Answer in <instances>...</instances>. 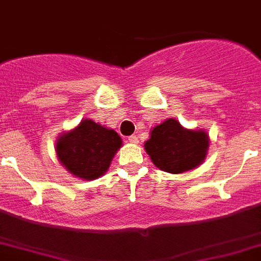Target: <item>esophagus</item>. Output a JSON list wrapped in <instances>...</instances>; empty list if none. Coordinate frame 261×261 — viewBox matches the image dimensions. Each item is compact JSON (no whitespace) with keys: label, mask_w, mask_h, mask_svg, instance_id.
Segmentation results:
<instances>
[{"label":"esophagus","mask_w":261,"mask_h":261,"mask_svg":"<svg viewBox=\"0 0 261 261\" xmlns=\"http://www.w3.org/2000/svg\"><path fill=\"white\" fill-rule=\"evenodd\" d=\"M128 141L130 142V144H139V137H137V136H135V135L129 136Z\"/></svg>","instance_id":"obj_1"}]
</instances>
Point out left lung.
<instances>
[{
  "label": "left lung",
  "mask_w": 261,
  "mask_h": 261,
  "mask_svg": "<svg viewBox=\"0 0 261 261\" xmlns=\"http://www.w3.org/2000/svg\"><path fill=\"white\" fill-rule=\"evenodd\" d=\"M210 137L204 129H188L166 119L150 130L144 148L160 170L181 174L198 168L207 155Z\"/></svg>",
  "instance_id": "obj_1"
}]
</instances>
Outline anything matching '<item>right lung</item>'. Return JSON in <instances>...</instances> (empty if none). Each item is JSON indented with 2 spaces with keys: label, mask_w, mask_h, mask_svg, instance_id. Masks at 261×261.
<instances>
[{
  "label": "right lung",
  "mask_w": 261,
  "mask_h": 261,
  "mask_svg": "<svg viewBox=\"0 0 261 261\" xmlns=\"http://www.w3.org/2000/svg\"><path fill=\"white\" fill-rule=\"evenodd\" d=\"M122 140L111 128L84 119L55 142L57 157L68 173L80 179L92 181L106 174Z\"/></svg>",
  "instance_id": "add662e5"
}]
</instances>
